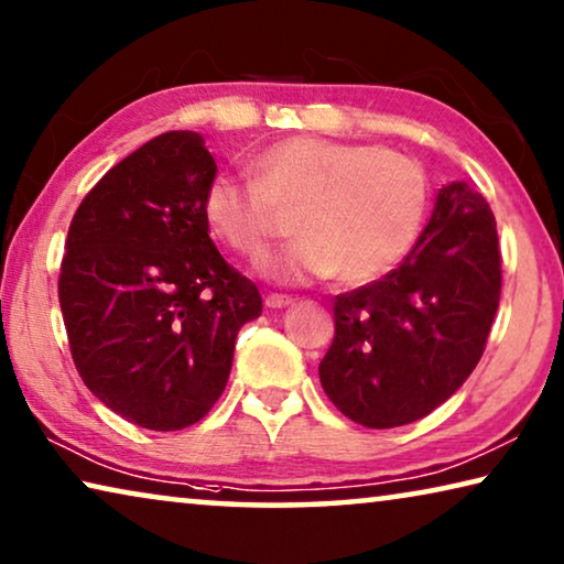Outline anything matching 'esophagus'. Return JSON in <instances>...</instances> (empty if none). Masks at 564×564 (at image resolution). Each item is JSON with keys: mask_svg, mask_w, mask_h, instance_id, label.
<instances>
[{"mask_svg": "<svg viewBox=\"0 0 564 564\" xmlns=\"http://www.w3.org/2000/svg\"><path fill=\"white\" fill-rule=\"evenodd\" d=\"M289 304H293L289 296H279V293H271V296H265L268 308H285Z\"/></svg>", "mask_w": 564, "mask_h": 564, "instance_id": "1", "label": "esophagus"}]
</instances>
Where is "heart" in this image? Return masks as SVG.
Masks as SVG:
<instances>
[{"label":"heart","instance_id":"1","mask_svg":"<svg viewBox=\"0 0 564 564\" xmlns=\"http://www.w3.org/2000/svg\"><path fill=\"white\" fill-rule=\"evenodd\" d=\"M253 182L217 174L205 192L209 228L258 258L275 235V209L299 207L291 248L263 260L279 283L341 275L375 281L392 271L423 228L427 184L405 154L322 137H291L253 159Z\"/></svg>","mask_w":564,"mask_h":564}]
</instances>
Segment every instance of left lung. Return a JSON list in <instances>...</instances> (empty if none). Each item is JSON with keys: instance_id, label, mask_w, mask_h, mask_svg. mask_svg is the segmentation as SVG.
<instances>
[{"instance_id": "left-lung-1", "label": "left lung", "mask_w": 564, "mask_h": 564, "mask_svg": "<svg viewBox=\"0 0 564 564\" xmlns=\"http://www.w3.org/2000/svg\"><path fill=\"white\" fill-rule=\"evenodd\" d=\"M501 296L497 220L468 182L438 189L413 250L384 279L341 293L324 392L365 427L433 413L474 372Z\"/></svg>"}]
</instances>
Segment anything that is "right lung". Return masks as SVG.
Listing matches in <instances>:
<instances>
[{"mask_svg":"<svg viewBox=\"0 0 564 564\" xmlns=\"http://www.w3.org/2000/svg\"><path fill=\"white\" fill-rule=\"evenodd\" d=\"M215 174L197 131H166L116 164L67 230L57 296L73 362L106 408L149 431L209 413L235 336L263 311L209 238Z\"/></svg>","mask_w":564,"mask_h":564,"instance_id":"right-lung-1","label":"right lung"}]
</instances>
